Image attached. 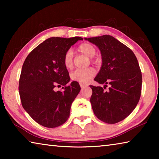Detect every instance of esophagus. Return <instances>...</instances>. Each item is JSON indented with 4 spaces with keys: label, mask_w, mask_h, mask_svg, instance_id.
<instances>
[{
    "label": "esophagus",
    "mask_w": 159,
    "mask_h": 159,
    "mask_svg": "<svg viewBox=\"0 0 159 159\" xmlns=\"http://www.w3.org/2000/svg\"><path fill=\"white\" fill-rule=\"evenodd\" d=\"M80 88H85V87H86V86H88L87 85H85V84H82V83H80Z\"/></svg>",
    "instance_id": "obj_1"
}]
</instances>
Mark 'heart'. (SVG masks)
<instances>
[{"label": "heart", "instance_id": "b5f03b06", "mask_svg": "<svg viewBox=\"0 0 159 159\" xmlns=\"http://www.w3.org/2000/svg\"><path fill=\"white\" fill-rule=\"evenodd\" d=\"M77 51L85 55L88 57H91L90 60L93 63H98V60L93 57L95 55L96 50L92 44L88 43H83L77 48ZM64 65L66 69H71L74 65L73 52L71 50H67L64 56ZM96 71L93 67H88L85 69H78L72 72L71 74V79L74 81L79 82L82 84H87L92 78L95 76Z\"/></svg>", "mask_w": 159, "mask_h": 159}]
</instances>
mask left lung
<instances>
[{
    "label": "left lung",
    "instance_id": "1",
    "mask_svg": "<svg viewBox=\"0 0 159 159\" xmlns=\"http://www.w3.org/2000/svg\"><path fill=\"white\" fill-rule=\"evenodd\" d=\"M98 47L102 55L100 71L95 78L100 86L90 85V103L97 118L114 124L128 117L135 108L142 90V72L133 51L111 36L85 39ZM110 85L108 91L104 89Z\"/></svg>",
    "mask_w": 159,
    "mask_h": 159
}]
</instances>
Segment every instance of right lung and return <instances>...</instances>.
Returning <instances> with one entry per match:
<instances>
[{
	"mask_svg": "<svg viewBox=\"0 0 159 159\" xmlns=\"http://www.w3.org/2000/svg\"><path fill=\"white\" fill-rule=\"evenodd\" d=\"M81 37H52L41 43L26 57L21 69L19 93L21 105L39 124L56 128L65 123L73 101L80 90L79 83L69 82L64 56ZM64 86V91H55Z\"/></svg>",
	"mask_w": 159,
	"mask_h": 159,
	"instance_id": "add662e5",
	"label": "right lung"
}]
</instances>
